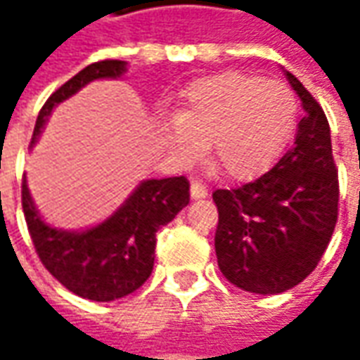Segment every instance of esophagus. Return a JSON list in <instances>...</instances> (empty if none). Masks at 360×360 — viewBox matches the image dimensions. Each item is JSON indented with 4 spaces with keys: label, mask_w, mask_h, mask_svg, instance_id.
Segmentation results:
<instances>
[{
    "label": "esophagus",
    "mask_w": 360,
    "mask_h": 360,
    "mask_svg": "<svg viewBox=\"0 0 360 360\" xmlns=\"http://www.w3.org/2000/svg\"><path fill=\"white\" fill-rule=\"evenodd\" d=\"M190 196H192L194 200L206 198V196H208V188L204 186L200 180H192V184H190Z\"/></svg>",
    "instance_id": "34e87169"
}]
</instances>
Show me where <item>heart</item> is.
Returning a JSON list of instances; mask_svg holds the SVG:
<instances>
[{
  "label": "heart",
  "instance_id": "heart-1",
  "mask_svg": "<svg viewBox=\"0 0 360 360\" xmlns=\"http://www.w3.org/2000/svg\"><path fill=\"white\" fill-rule=\"evenodd\" d=\"M297 118L292 91L244 72L196 79L166 138L184 160L200 158L210 144L212 162L232 180H250L281 156Z\"/></svg>",
  "mask_w": 360,
  "mask_h": 360
}]
</instances>
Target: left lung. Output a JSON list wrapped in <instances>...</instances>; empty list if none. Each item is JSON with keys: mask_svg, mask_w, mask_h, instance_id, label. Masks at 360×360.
I'll return each instance as SVG.
<instances>
[{"mask_svg": "<svg viewBox=\"0 0 360 360\" xmlns=\"http://www.w3.org/2000/svg\"><path fill=\"white\" fill-rule=\"evenodd\" d=\"M284 76L307 112L295 144L256 180L212 194L218 269L256 295H278L302 283L325 255L339 218L328 120L297 77Z\"/></svg>", "mask_w": 360, "mask_h": 360, "instance_id": "8db88e82", "label": "left lung"}]
</instances>
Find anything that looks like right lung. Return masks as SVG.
Returning <instances> with one entry per match:
<instances>
[{"label": "right lung", "instance_id": "obj_1", "mask_svg": "<svg viewBox=\"0 0 360 360\" xmlns=\"http://www.w3.org/2000/svg\"><path fill=\"white\" fill-rule=\"evenodd\" d=\"M126 62L90 63L53 91L39 110L32 146L53 105L63 102L91 79L118 77ZM190 202V182L184 176L146 180L112 218L86 232H63L48 226L35 210L21 182V206L27 230L41 264L68 290L88 300L108 302L131 295L154 269L156 232Z\"/></svg>", "mask_w": 360, "mask_h": 360}]
</instances>
